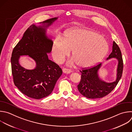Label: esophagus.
<instances>
[{
  "mask_svg": "<svg viewBox=\"0 0 132 132\" xmlns=\"http://www.w3.org/2000/svg\"><path fill=\"white\" fill-rule=\"evenodd\" d=\"M63 72L65 73H70L72 71L69 69H67V68H63Z\"/></svg>",
  "mask_w": 132,
  "mask_h": 132,
  "instance_id": "obj_1",
  "label": "esophagus"
}]
</instances>
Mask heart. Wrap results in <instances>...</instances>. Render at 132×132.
I'll use <instances>...</instances> for the list:
<instances>
[{"mask_svg":"<svg viewBox=\"0 0 132 132\" xmlns=\"http://www.w3.org/2000/svg\"><path fill=\"white\" fill-rule=\"evenodd\" d=\"M108 50V43L103 36L91 30L73 28L66 30L63 39H54L52 54L55 62L61 63L71 50L74 58L69 60L68 63L77 62L80 67H87L99 61Z\"/></svg>","mask_w":132,"mask_h":132,"instance_id":"heart-1","label":"heart"}]
</instances>
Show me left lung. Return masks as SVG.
Returning a JSON list of instances; mask_svg holds the SVG:
<instances>
[{
    "label": "left lung",
    "mask_w": 132,
    "mask_h": 132,
    "mask_svg": "<svg viewBox=\"0 0 132 132\" xmlns=\"http://www.w3.org/2000/svg\"><path fill=\"white\" fill-rule=\"evenodd\" d=\"M111 58H116L118 60L117 77L114 82L107 83L99 78L98 71L101 67V63L92 67L80 70L81 78L77 86L78 91L83 96L90 99L102 98L115 88L122 77L123 63L120 48L114 41L113 42L112 51L107 60Z\"/></svg>",
    "instance_id": "obj_1"
}]
</instances>
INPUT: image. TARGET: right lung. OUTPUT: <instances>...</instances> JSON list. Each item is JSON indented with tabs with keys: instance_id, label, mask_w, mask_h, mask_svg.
<instances>
[{
	"instance_id": "add662e5",
	"label": "right lung",
	"mask_w": 132,
	"mask_h": 132,
	"mask_svg": "<svg viewBox=\"0 0 132 132\" xmlns=\"http://www.w3.org/2000/svg\"><path fill=\"white\" fill-rule=\"evenodd\" d=\"M57 19L40 22L42 26H30L12 53L14 83L23 94L31 98L39 100L49 95L63 73L60 66L49 60L47 55L52 50L53 41L47 36L46 30ZM22 55H28L35 61L34 70H26L20 65L18 60Z\"/></svg>"
}]
</instances>
